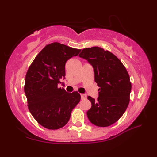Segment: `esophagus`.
I'll return each instance as SVG.
<instances>
[{"mask_svg":"<svg viewBox=\"0 0 157 157\" xmlns=\"http://www.w3.org/2000/svg\"><path fill=\"white\" fill-rule=\"evenodd\" d=\"M80 95H81L82 99H85V98H86V94H81Z\"/></svg>","mask_w":157,"mask_h":157,"instance_id":"obj_1","label":"esophagus"}]
</instances>
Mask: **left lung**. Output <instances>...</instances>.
I'll list each match as a JSON object with an SVG mask.
<instances>
[{"instance_id": "obj_1", "label": "left lung", "mask_w": 157, "mask_h": 157, "mask_svg": "<svg viewBox=\"0 0 157 157\" xmlns=\"http://www.w3.org/2000/svg\"><path fill=\"white\" fill-rule=\"evenodd\" d=\"M79 57L87 60L100 88L97 100L88 96L92 106L88 119L98 127L111 125L121 118L129 102L132 84L125 66L113 53L94 46L83 49Z\"/></svg>"}]
</instances>
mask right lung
<instances>
[{"mask_svg":"<svg viewBox=\"0 0 157 157\" xmlns=\"http://www.w3.org/2000/svg\"><path fill=\"white\" fill-rule=\"evenodd\" d=\"M80 51L59 42L51 43L39 52L28 70L24 91L29 111L45 128L65 126L80 101L78 92L69 93L57 87L60 79H65L67 61Z\"/></svg>","mask_w":157,"mask_h":157,"instance_id":"right-lung-1","label":"right lung"}]
</instances>
